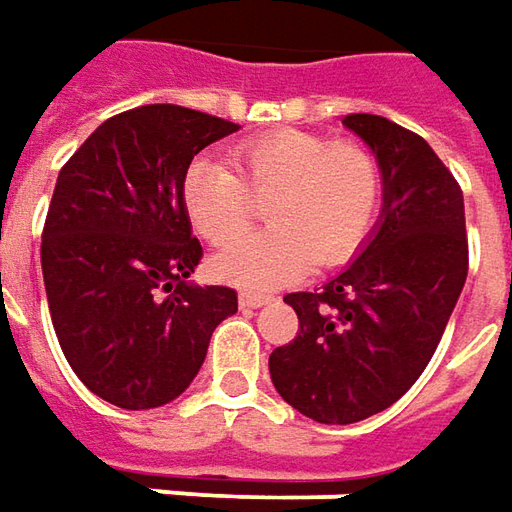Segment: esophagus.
I'll return each instance as SVG.
<instances>
[{
    "mask_svg": "<svg viewBox=\"0 0 512 512\" xmlns=\"http://www.w3.org/2000/svg\"><path fill=\"white\" fill-rule=\"evenodd\" d=\"M269 300H272V295H266V292H240V306H246V309L263 306Z\"/></svg>",
    "mask_w": 512,
    "mask_h": 512,
    "instance_id": "1",
    "label": "esophagus"
}]
</instances>
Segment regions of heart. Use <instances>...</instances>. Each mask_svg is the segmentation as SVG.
Instances as JSON below:
<instances>
[{
    "label": "heart",
    "instance_id": "obj_1",
    "mask_svg": "<svg viewBox=\"0 0 512 512\" xmlns=\"http://www.w3.org/2000/svg\"><path fill=\"white\" fill-rule=\"evenodd\" d=\"M270 200L273 229L236 239ZM381 203V166L361 143L278 128L232 151V166L191 160L183 174V209L200 237L226 246L214 275L237 286L269 289L300 278L315 263L338 266L355 255Z\"/></svg>",
    "mask_w": 512,
    "mask_h": 512
}]
</instances>
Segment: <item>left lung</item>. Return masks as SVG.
Masks as SVG:
<instances>
[{"label":"left lung","instance_id":"obj_1","mask_svg":"<svg viewBox=\"0 0 512 512\" xmlns=\"http://www.w3.org/2000/svg\"><path fill=\"white\" fill-rule=\"evenodd\" d=\"M344 125L378 157L384 217L338 278L283 298L298 335L269 355L280 398L318 424L364 421L418 381L470 266L464 194L427 140L378 114Z\"/></svg>","mask_w":512,"mask_h":512}]
</instances>
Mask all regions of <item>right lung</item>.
<instances>
[{
    "instance_id": "obj_1",
    "label": "right lung",
    "mask_w": 512,
    "mask_h": 512,
    "mask_svg": "<svg viewBox=\"0 0 512 512\" xmlns=\"http://www.w3.org/2000/svg\"><path fill=\"white\" fill-rule=\"evenodd\" d=\"M237 125L183 105L123 111L79 145L56 177L42 229L54 332L77 378L102 401L151 410L186 392L229 286H194L203 257L183 209V174Z\"/></svg>"
}]
</instances>
